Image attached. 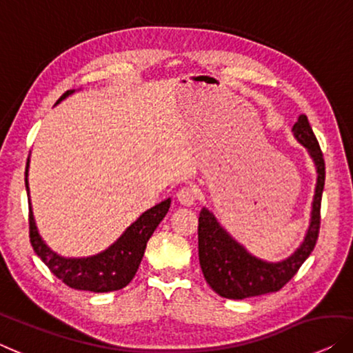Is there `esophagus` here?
Wrapping results in <instances>:
<instances>
[{
  "instance_id": "obj_1",
  "label": "esophagus",
  "mask_w": 353,
  "mask_h": 353,
  "mask_svg": "<svg viewBox=\"0 0 353 353\" xmlns=\"http://www.w3.org/2000/svg\"><path fill=\"white\" fill-rule=\"evenodd\" d=\"M196 199H197V191L194 188H191V186L181 188L180 191L176 192V201L180 202L181 205H185V207L194 205Z\"/></svg>"
}]
</instances>
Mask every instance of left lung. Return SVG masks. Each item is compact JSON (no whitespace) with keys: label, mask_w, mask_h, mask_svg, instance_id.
<instances>
[{"label":"left lung","mask_w":353,"mask_h":353,"mask_svg":"<svg viewBox=\"0 0 353 353\" xmlns=\"http://www.w3.org/2000/svg\"><path fill=\"white\" fill-rule=\"evenodd\" d=\"M293 135L301 145L307 148L314 159L316 185L307 232L291 256L279 263L263 261L232 239L210 210L202 208L199 213V263L207 283L223 298L245 299L279 291L293 279L315 247L320 231L325 161L307 116L301 114L298 117V122L293 125Z\"/></svg>","instance_id":"obj_1"}]
</instances>
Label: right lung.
<instances>
[{
  "instance_id": "1",
  "label": "right lung",
  "mask_w": 353,
  "mask_h": 353,
  "mask_svg": "<svg viewBox=\"0 0 353 353\" xmlns=\"http://www.w3.org/2000/svg\"><path fill=\"white\" fill-rule=\"evenodd\" d=\"M74 90H68L60 97V103ZM28 162L25 170V188L28 191ZM170 208V199H165L150 210H146L135 223L125 229L116 242L99 254L89 258H65L52 252L41 239L37 223H34L32 207H30V243L55 277L74 290L108 293L127 287L135 277L139 265L145 254L146 243L159 223Z\"/></svg>"
}]
</instances>
